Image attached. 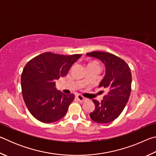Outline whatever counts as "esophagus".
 <instances>
[{
    "label": "esophagus",
    "instance_id": "obj_1",
    "mask_svg": "<svg viewBox=\"0 0 156 156\" xmlns=\"http://www.w3.org/2000/svg\"><path fill=\"white\" fill-rule=\"evenodd\" d=\"M76 98H77V99L79 100V101L81 102H85V101H87V100H88L87 98H84L83 96H80V95H77V96H76Z\"/></svg>",
    "mask_w": 156,
    "mask_h": 156
}]
</instances>
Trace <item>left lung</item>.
I'll use <instances>...</instances> for the list:
<instances>
[{
	"mask_svg": "<svg viewBox=\"0 0 156 156\" xmlns=\"http://www.w3.org/2000/svg\"><path fill=\"white\" fill-rule=\"evenodd\" d=\"M100 60L106 71L99 87H103L107 93L101 102L93 100L95 109L90 118L98 123H109L116 119L127 103L131 91V73L125 60L112 54L93 51L86 54Z\"/></svg>",
	"mask_w": 156,
	"mask_h": 156,
	"instance_id": "8db88e82",
	"label": "left lung"
}]
</instances>
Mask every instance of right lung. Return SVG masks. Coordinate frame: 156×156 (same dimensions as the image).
I'll return each mask as SVG.
<instances>
[{
  "instance_id": "obj_1",
  "label": "right lung",
  "mask_w": 156,
  "mask_h": 156,
  "mask_svg": "<svg viewBox=\"0 0 156 156\" xmlns=\"http://www.w3.org/2000/svg\"><path fill=\"white\" fill-rule=\"evenodd\" d=\"M81 56L45 52L26 64L21 75L22 94L28 110L37 120L54 122L67 113L75 96L56 90V80L67 75Z\"/></svg>"
}]
</instances>
